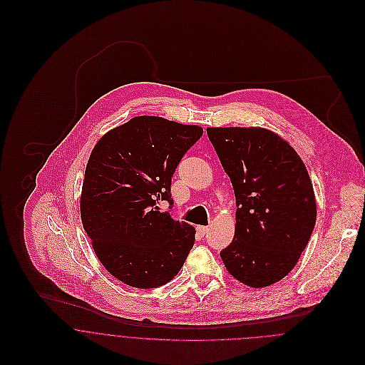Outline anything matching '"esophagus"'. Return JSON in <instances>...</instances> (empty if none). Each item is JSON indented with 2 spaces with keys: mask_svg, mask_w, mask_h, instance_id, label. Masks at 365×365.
I'll list each match as a JSON object with an SVG mask.
<instances>
[{
  "mask_svg": "<svg viewBox=\"0 0 365 365\" xmlns=\"http://www.w3.org/2000/svg\"><path fill=\"white\" fill-rule=\"evenodd\" d=\"M197 230H198V233H200L201 236H205V235L208 233L209 227L208 226H198Z\"/></svg>",
  "mask_w": 365,
  "mask_h": 365,
  "instance_id": "esophagus-1",
  "label": "esophagus"
}]
</instances>
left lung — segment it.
Returning <instances> with one entry per match:
<instances>
[{
    "instance_id": "left-lung-1",
    "label": "left lung",
    "mask_w": 365,
    "mask_h": 365,
    "mask_svg": "<svg viewBox=\"0 0 365 365\" xmlns=\"http://www.w3.org/2000/svg\"><path fill=\"white\" fill-rule=\"evenodd\" d=\"M236 197L232 243L220 252L242 284L264 288L297 265L316 223L308 170L294 148L265 128H208Z\"/></svg>"
}]
</instances>
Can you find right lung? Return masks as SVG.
<instances>
[{
  "mask_svg": "<svg viewBox=\"0 0 365 365\" xmlns=\"http://www.w3.org/2000/svg\"><path fill=\"white\" fill-rule=\"evenodd\" d=\"M198 125L135 116L94 146L80 197L83 227L96 256L116 279L156 288L173 279L195 242V227L157 204L171 202V177L202 136Z\"/></svg>",
  "mask_w": 365,
  "mask_h": 365,
  "instance_id": "add662e5",
  "label": "right lung"
}]
</instances>
